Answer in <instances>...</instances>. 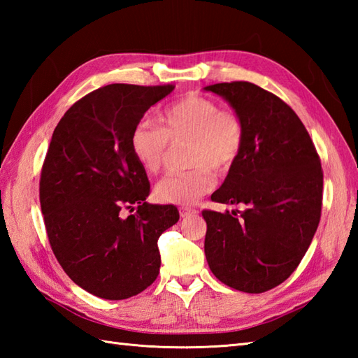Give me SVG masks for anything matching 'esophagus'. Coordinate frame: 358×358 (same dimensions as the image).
<instances>
[{"mask_svg":"<svg viewBox=\"0 0 358 358\" xmlns=\"http://www.w3.org/2000/svg\"><path fill=\"white\" fill-rule=\"evenodd\" d=\"M180 215L181 217H189V215H194V214H196V210L195 209H192V208H187V206H181L180 209Z\"/></svg>","mask_w":358,"mask_h":358,"instance_id":"1","label":"esophagus"}]
</instances>
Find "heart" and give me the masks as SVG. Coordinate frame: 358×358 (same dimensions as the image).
<instances>
[{
	"mask_svg": "<svg viewBox=\"0 0 358 358\" xmlns=\"http://www.w3.org/2000/svg\"><path fill=\"white\" fill-rule=\"evenodd\" d=\"M159 124H140L131 138L136 162L158 173L171 154V143H187L189 171L167 175L155 187V199L169 204H194L215 186L212 169L226 172L237 162L245 129L237 113L222 109L212 98L191 94L167 108Z\"/></svg>",
	"mask_w": 358,
	"mask_h": 358,
	"instance_id": "obj_1",
	"label": "heart"
}]
</instances>
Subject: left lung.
Returning a JSON list of instances; mask_svg holds the SVG:
<instances>
[{
    "instance_id": "1",
    "label": "left lung",
    "mask_w": 358,
    "mask_h": 358,
    "mask_svg": "<svg viewBox=\"0 0 358 358\" xmlns=\"http://www.w3.org/2000/svg\"><path fill=\"white\" fill-rule=\"evenodd\" d=\"M231 104L245 129L240 157L212 201L246 204L240 212L203 210L204 254L229 287L260 294L291 275L314 238L322 214L323 172L296 113L248 81L204 87Z\"/></svg>"
}]
</instances>
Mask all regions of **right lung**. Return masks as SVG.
Returning <instances> with one entry per match:
<instances>
[{
  "instance_id": "right-lung-1",
  "label": "right lung",
  "mask_w": 358,
  "mask_h": 358,
  "mask_svg": "<svg viewBox=\"0 0 358 358\" xmlns=\"http://www.w3.org/2000/svg\"><path fill=\"white\" fill-rule=\"evenodd\" d=\"M173 87H100L53 131L40 180L45 231L67 275L100 299L124 300L154 283L157 241L180 218L172 204L146 201L149 180L131 146L144 112ZM124 208L137 210L123 217Z\"/></svg>"
}]
</instances>
